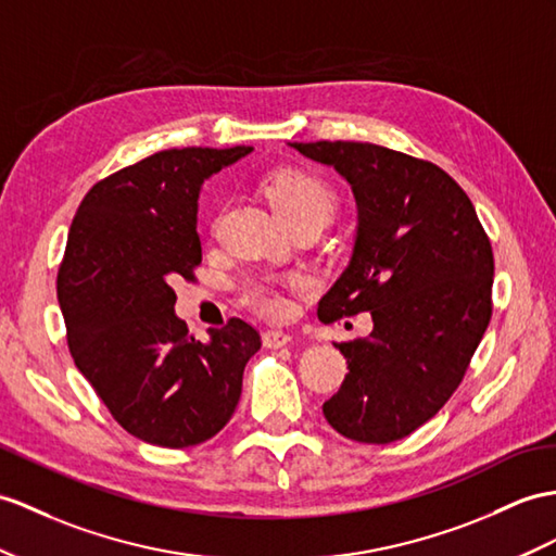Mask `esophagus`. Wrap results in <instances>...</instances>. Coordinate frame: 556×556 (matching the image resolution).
Masks as SVG:
<instances>
[{
	"label": "esophagus",
	"mask_w": 556,
	"mask_h": 556,
	"mask_svg": "<svg viewBox=\"0 0 556 556\" xmlns=\"http://www.w3.org/2000/svg\"><path fill=\"white\" fill-rule=\"evenodd\" d=\"M262 340H264L266 349H282L292 342V337L288 332H280V330H268V332H264Z\"/></svg>",
	"instance_id": "esophagus-1"
}]
</instances>
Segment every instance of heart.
Here are the masks:
<instances>
[{"mask_svg":"<svg viewBox=\"0 0 556 556\" xmlns=\"http://www.w3.org/2000/svg\"><path fill=\"white\" fill-rule=\"evenodd\" d=\"M266 193L286 224L311 219V216L328 222L334 210V193L330 184L316 172L302 167H286L270 174L266 181ZM242 300L264 318H282L292 306L286 290L264 280L245 282Z\"/></svg>","mask_w":556,"mask_h":556,"instance_id":"heart-1","label":"heart"}]
</instances>
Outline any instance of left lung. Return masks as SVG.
<instances>
[{
	"label": "left lung",
	"mask_w": 556,
	"mask_h": 556,
	"mask_svg": "<svg viewBox=\"0 0 556 556\" xmlns=\"http://www.w3.org/2000/svg\"><path fill=\"white\" fill-rule=\"evenodd\" d=\"M340 172L358 202L354 256L318 318L370 311V337L334 344L349 375L323 403L342 437L391 443L455 394L493 316V248L471 200L422 157L361 141L292 143Z\"/></svg>",
	"instance_id": "left-lung-1"
}]
</instances>
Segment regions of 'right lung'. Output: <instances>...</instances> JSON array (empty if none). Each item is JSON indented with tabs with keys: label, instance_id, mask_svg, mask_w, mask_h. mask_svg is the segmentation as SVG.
<instances>
[{
	"label": "right lung",
	"instance_id": "right-lung-1",
	"mask_svg": "<svg viewBox=\"0 0 556 556\" xmlns=\"http://www.w3.org/2000/svg\"><path fill=\"white\" fill-rule=\"evenodd\" d=\"M250 146L169 148L97 181L77 207L56 292L77 370L122 429L162 448L212 439L231 419L254 325L228 318L202 344L174 316L176 278L202 264L198 193Z\"/></svg>",
	"mask_w": 556,
	"mask_h": 556
}]
</instances>
